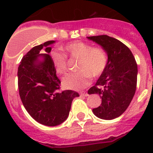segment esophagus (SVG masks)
<instances>
[{
  "label": "esophagus",
  "mask_w": 153,
  "mask_h": 153,
  "mask_svg": "<svg viewBox=\"0 0 153 153\" xmlns=\"http://www.w3.org/2000/svg\"><path fill=\"white\" fill-rule=\"evenodd\" d=\"M81 94V96H85V97H88V96L89 95L88 93V92H86V91L81 92V94Z\"/></svg>",
  "instance_id": "1"
}]
</instances>
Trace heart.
Segmentation results:
<instances>
[{"label":"heart","instance_id":"heart-1","mask_svg":"<svg viewBox=\"0 0 153 153\" xmlns=\"http://www.w3.org/2000/svg\"><path fill=\"white\" fill-rule=\"evenodd\" d=\"M62 50L72 59H78L75 74H68L62 78V86L69 90H82L90 84L91 76L97 78L102 75L107 64L106 53L100 48H93L90 44L74 42L62 47ZM52 64L56 73L63 75L67 69L66 58L61 53L52 52Z\"/></svg>","mask_w":153,"mask_h":153}]
</instances>
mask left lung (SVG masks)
<instances>
[{"mask_svg":"<svg viewBox=\"0 0 153 153\" xmlns=\"http://www.w3.org/2000/svg\"><path fill=\"white\" fill-rule=\"evenodd\" d=\"M100 45L107 55V64L88 94H96L101 104L92 110L97 117L113 120L123 114L136 92L138 68L130 49L118 39L107 35L87 37Z\"/></svg>","mask_w":153,"mask_h":153,"instance_id":"left-lung-1","label":"left lung"}]
</instances>
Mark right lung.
<instances>
[{"instance_id":"right-lung-1","label":"right lung","mask_w":153,"mask_h":153,"mask_svg":"<svg viewBox=\"0 0 153 153\" xmlns=\"http://www.w3.org/2000/svg\"><path fill=\"white\" fill-rule=\"evenodd\" d=\"M55 42L47 41L32 48L22 59L17 72L23 106L36 121L49 126L62 123L68 118L73 99L79 97L74 91H58L61 82L49 55ZM43 48L46 53L41 54Z\"/></svg>"}]
</instances>
